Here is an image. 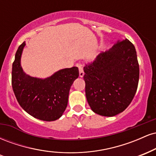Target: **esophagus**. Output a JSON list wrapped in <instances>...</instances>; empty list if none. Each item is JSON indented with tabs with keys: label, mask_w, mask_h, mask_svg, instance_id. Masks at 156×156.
<instances>
[{
	"label": "esophagus",
	"mask_w": 156,
	"mask_h": 156,
	"mask_svg": "<svg viewBox=\"0 0 156 156\" xmlns=\"http://www.w3.org/2000/svg\"><path fill=\"white\" fill-rule=\"evenodd\" d=\"M77 67H78V69H79V76L80 77V78H83V76H84V72H83V67H82L81 64H77Z\"/></svg>",
	"instance_id": "34e87169"
}]
</instances>
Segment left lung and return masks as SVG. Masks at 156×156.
<instances>
[{
  "label": "left lung",
  "mask_w": 156,
  "mask_h": 156,
  "mask_svg": "<svg viewBox=\"0 0 156 156\" xmlns=\"http://www.w3.org/2000/svg\"><path fill=\"white\" fill-rule=\"evenodd\" d=\"M83 71L86 97L94 113L114 117L131 103L139 83V66L136 48L128 39L118 40Z\"/></svg>",
  "instance_id": "8db88e82"
}]
</instances>
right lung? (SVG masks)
<instances>
[{"mask_svg":"<svg viewBox=\"0 0 156 156\" xmlns=\"http://www.w3.org/2000/svg\"><path fill=\"white\" fill-rule=\"evenodd\" d=\"M26 42L19 46L12 64V84L20 106L32 117L43 121H55L67 108L69 92L79 76L77 67L64 68L46 78L27 75L21 66Z\"/></svg>","mask_w":156,"mask_h":156,"instance_id":"add662e5","label":"right lung"}]
</instances>
